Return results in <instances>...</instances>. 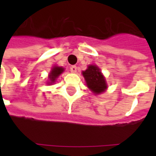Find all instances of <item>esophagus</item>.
<instances>
[{"label": "esophagus", "instance_id": "1", "mask_svg": "<svg viewBox=\"0 0 156 156\" xmlns=\"http://www.w3.org/2000/svg\"><path fill=\"white\" fill-rule=\"evenodd\" d=\"M77 70H78V68H77L76 66H71V67H70V71H71L72 73H77Z\"/></svg>", "mask_w": 156, "mask_h": 156}]
</instances>
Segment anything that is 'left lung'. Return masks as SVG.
I'll return each instance as SVG.
<instances>
[{
	"mask_svg": "<svg viewBox=\"0 0 156 156\" xmlns=\"http://www.w3.org/2000/svg\"><path fill=\"white\" fill-rule=\"evenodd\" d=\"M83 75L87 83V86L94 94H102L107 88L105 78L103 77L100 69L97 66H88L87 70L83 72Z\"/></svg>",
	"mask_w": 156,
	"mask_h": 156,
	"instance_id": "obj_1",
	"label": "left lung"
}]
</instances>
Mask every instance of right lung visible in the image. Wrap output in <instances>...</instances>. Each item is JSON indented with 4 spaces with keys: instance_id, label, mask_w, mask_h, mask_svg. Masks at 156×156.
Masks as SVG:
<instances>
[{
    "instance_id": "add662e5",
    "label": "right lung",
    "mask_w": 156,
    "mask_h": 156,
    "mask_svg": "<svg viewBox=\"0 0 156 156\" xmlns=\"http://www.w3.org/2000/svg\"><path fill=\"white\" fill-rule=\"evenodd\" d=\"M63 68H61V67H54V68L51 69V73H50V74H49V78H50V81L51 83H53V82L56 80V78H58L59 75L61 74L63 72Z\"/></svg>"
}]
</instances>
